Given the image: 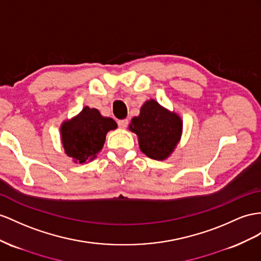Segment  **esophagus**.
Instances as JSON below:
<instances>
[{"label":"esophagus","mask_w":261,"mask_h":261,"mask_svg":"<svg viewBox=\"0 0 261 261\" xmlns=\"http://www.w3.org/2000/svg\"><path fill=\"white\" fill-rule=\"evenodd\" d=\"M128 120L126 119H123V120H119L118 121V125H119V128H121V129H125L126 126H128Z\"/></svg>","instance_id":"34e87169"}]
</instances>
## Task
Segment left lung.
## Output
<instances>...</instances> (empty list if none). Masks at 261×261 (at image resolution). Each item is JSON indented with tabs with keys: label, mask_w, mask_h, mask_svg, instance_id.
I'll use <instances>...</instances> for the list:
<instances>
[{
	"label": "left lung",
	"mask_w": 261,
	"mask_h": 261,
	"mask_svg": "<svg viewBox=\"0 0 261 261\" xmlns=\"http://www.w3.org/2000/svg\"><path fill=\"white\" fill-rule=\"evenodd\" d=\"M129 129L138 136L140 150L153 160L168 159L181 140L183 121L177 113L165 109L155 100H148L133 117Z\"/></svg>",
	"instance_id": "8db88e82"
}]
</instances>
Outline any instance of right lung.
<instances>
[{
    "mask_svg": "<svg viewBox=\"0 0 261 261\" xmlns=\"http://www.w3.org/2000/svg\"><path fill=\"white\" fill-rule=\"evenodd\" d=\"M117 126L113 119L102 117L95 108L85 107L79 115L67 120L61 126L65 153L75 163L91 161L101 151L107 133Z\"/></svg>",
    "mask_w": 261,
    "mask_h": 261,
    "instance_id": "right-lung-1",
    "label": "right lung"
}]
</instances>
